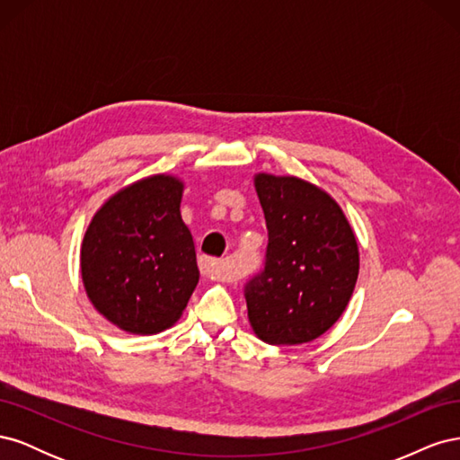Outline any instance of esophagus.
<instances>
[{"instance_id":"1","label":"esophagus","mask_w":460,"mask_h":460,"mask_svg":"<svg viewBox=\"0 0 460 460\" xmlns=\"http://www.w3.org/2000/svg\"><path fill=\"white\" fill-rule=\"evenodd\" d=\"M199 270L205 278H208V280H215V282L228 280L225 261L211 259V257H201L199 259Z\"/></svg>"}]
</instances>
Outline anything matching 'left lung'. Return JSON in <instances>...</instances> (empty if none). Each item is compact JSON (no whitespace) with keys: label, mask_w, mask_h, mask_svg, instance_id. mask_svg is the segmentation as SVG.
<instances>
[{"label":"left lung","mask_w":460,"mask_h":460,"mask_svg":"<svg viewBox=\"0 0 460 460\" xmlns=\"http://www.w3.org/2000/svg\"><path fill=\"white\" fill-rule=\"evenodd\" d=\"M267 220L264 267L243 288L247 316L270 345L323 336L345 311L358 276V247L340 205L296 176H255Z\"/></svg>","instance_id":"8db88e82"}]
</instances>
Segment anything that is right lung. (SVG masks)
<instances>
[{
  "instance_id": "obj_1",
  "label": "right lung",
  "mask_w": 460,
  "mask_h": 460,
  "mask_svg": "<svg viewBox=\"0 0 460 460\" xmlns=\"http://www.w3.org/2000/svg\"><path fill=\"white\" fill-rule=\"evenodd\" d=\"M182 182L151 176L115 193L92 218L80 252L93 307L130 333L172 326L199 282L196 245L180 217Z\"/></svg>"
}]
</instances>
